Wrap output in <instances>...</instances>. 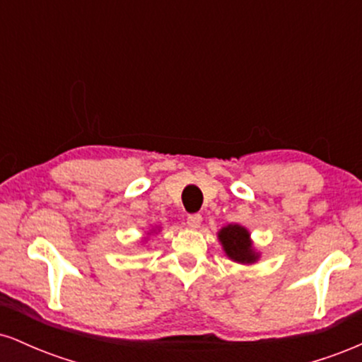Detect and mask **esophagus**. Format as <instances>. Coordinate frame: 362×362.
I'll return each instance as SVG.
<instances>
[{
	"label": "esophagus",
	"mask_w": 362,
	"mask_h": 362,
	"mask_svg": "<svg viewBox=\"0 0 362 362\" xmlns=\"http://www.w3.org/2000/svg\"><path fill=\"white\" fill-rule=\"evenodd\" d=\"M201 223H202V216L201 214H190L189 218H187V224H189V228H192V230L201 226Z\"/></svg>",
	"instance_id": "obj_1"
}]
</instances>
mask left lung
I'll return each mask as SVG.
<instances>
[{
	"label": "left lung",
	"instance_id": "obj_1",
	"mask_svg": "<svg viewBox=\"0 0 362 362\" xmlns=\"http://www.w3.org/2000/svg\"><path fill=\"white\" fill-rule=\"evenodd\" d=\"M218 238L223 245L224 253L231 260L238 264H255L259 260V253L253 248L247 228L240 224H228L218 231Z\"/></svg>",
	"mask_w": 362,
	"mask_h": 362
}]
</instances>
